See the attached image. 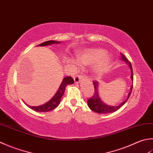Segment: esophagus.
<instances>
[{"label":"esophagus","mask_w":153,"mask_h":153,"mask_svg":"<svg viewBox=\"0 0 153 153\" xmlns=\"http://www.w3.org/2000/svg\"><path fill=\"white\" fill-rule=\"evenodd\" d=\"M83 76H79V75H77L76 77H74V82L75 83H79L83 79Z\"/></svg>","instance_id":"34e87169"}]
</instances>
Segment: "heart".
Masks as SVG:
<instances>
[{"instance_id":"1","label":"heart","mask_w":153,"mask_h":153,"mask_svg":"<svg viewBox=\"0 0 153 153\" xmlns=\"http://www.w3.org/2000/svg\"><path fill=\"white\" fill-rule=\"evenodd\" d=\"M77 62L80 65H91L95 64L94 73L96 76H101L111 67L113 59L107 55L105 50L100 48H88L83 50L77 55ZM71 64H76V59H70Z\"/></svg>"}]
</instances>
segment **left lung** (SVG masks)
Segmentation results:
<instances>
[{
    "instance_id": "left-lung-1",
    "label": "left lung",
    "mask_w": 153,
    "mask_h": 153,
    "mask_svg": "<svg viewBox=\"0 0 153 153\" xmlns=\"http://www.w3.org/2000/svg\"><path fill=\"white\" fill-rule=\"evenodd\" d=\"M121 59L122 61H124L126 63V64L128 65V68L130 69L131 71V79L132 82H133V69H132V65H131L130 62L128 61V59L126 58L124 55H123L121 53ZM94 89H95V92L94 94L93 95V97L89 98L88 100V105L89 109L91 110L94 111V112H96L97 113H100V114H106V113H113L117 111L121 107H122L123 105L127 102L128 100V97H130V95L131 94V91H132L133 89V85L130 88V91L127 95V97L126 100L123 101L120 104L116 106H111L109 105L106 103H105L103 101L101 100L100 95V83L98 82H94Z\"/></svg>"
}]
</instances>
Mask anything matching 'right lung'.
<instances>
[{
	"instance_id": "add662e5",
	"label": "right lung",
	"mask_w": 153,
	"mask_h": 153,
	"mask_svg": "<svg viewBox=\"0 0 153 153\" xmlns=\"http://www.w3.org/2000/svg\"><path fill=\"white\" fill-rule=\"evenodd\" d=\"M61 42L59 41H55V40H49L44 42L38 45L37 46H50V45L53 44H60ZM74 83V79L71 78V77L68 76L64 77L62 79V82L61 83L60 85H59V88L57 91L56 92L55 95H53L52 98L48 102L44 103L43 105L39 106H30L28 105L25 103L27 106L29 107L31 109L35 111L38 112H48L50 111H52L53 109H56L57 107L58 106V105L60 103L61 98L62 97L63 95L64 94L65 89L68 85H71Z\"/></svg>"
}]
</instances>
